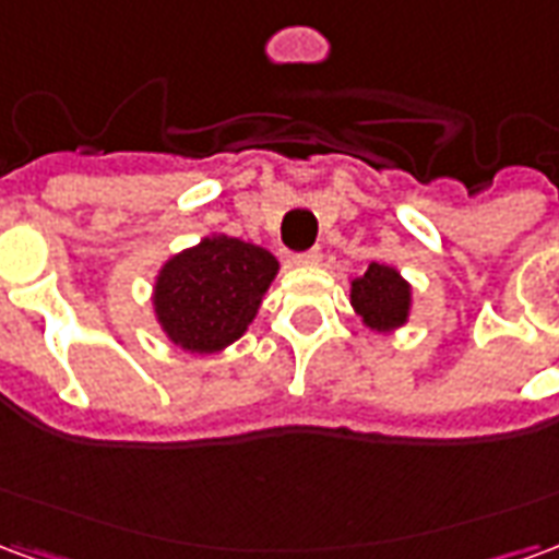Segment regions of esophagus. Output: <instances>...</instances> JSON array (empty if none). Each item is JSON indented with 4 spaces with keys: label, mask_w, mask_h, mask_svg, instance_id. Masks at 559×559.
<instances>
[{
    "label": "esophagus",
    "mask_w": 559,
    "mask_h": 559,
    "mask_svg": "<svg viewBox=\"0 0 559 559\" xmlns=\"http://www.w3.org/2000/svg\"><path fill=\"white\" fill-rule=\"evenodd\" d=\"M290 260L296 263V266H314L317 260H320V251H317V248H311V251H302V254H293Z\"/></svg>",
    "instance_id": "esophagus-1"
}]
</instances>
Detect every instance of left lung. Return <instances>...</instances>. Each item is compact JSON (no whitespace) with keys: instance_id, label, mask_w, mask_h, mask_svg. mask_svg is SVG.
<instances>
[{"instance_id":"left-lung-1","label":"left lung","mask_w":559,"mask_h":559,"mask_svg":"<svg viewBox=\"0 0 559 559\" xmlns=\"http://www.w3.org/2000/svg\"><path fill=\"white\" fill-rule=\"evenodd\" d=\"M350 305L368 329L392 332L411 317V284L399 269L371 263L362 278L350 281Z\"/></svg>"}]
</instances>
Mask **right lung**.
Segmentation results:
<instances>
[{"mask_svg":"<svg viewBox=\"0 0 559 559\" xmlns=\"http://www.w3.org/2000/svg\"><path fill=\"white\" fill-rule=\"evenodd\" d=\"M278 260L260 245L206 236L173 254L155 278V317L164 335L188 353H218L251 326Z\"/></svg>","mask_w":559,"mask_h":559,"instance_id":"obj_1","label":"right lung"}]
</instances>
